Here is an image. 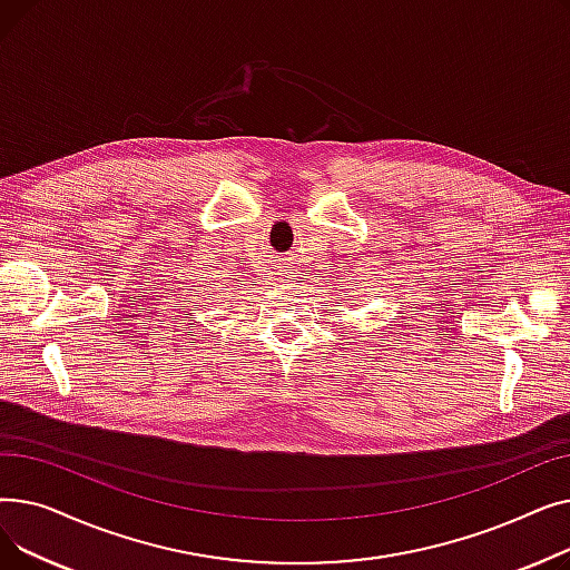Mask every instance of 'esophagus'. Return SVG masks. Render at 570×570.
<instances>
[{
  "mask_svg": "<svg viewBox=\"0 0 570 570\" xmlns=\"http://www.w3.org/2000/svg\"><path fill=\"white\" fill-rule=\"evenodd\" d=\"M291 269H286V265H284V269H282V282H291Z\"/></svg>",
  "mask_w": 570,
  "mask_h": 570,
  "instance_id": "obj_1",
  "label": "esophagus"
}]
</instances>
